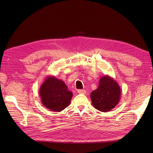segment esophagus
I'll list each match as a JSON object with an SVG mask.
<instances>
[{
	"mask_svg": "<svg viewBox=\"0 0 153 153\" xmlns=\"http://www.w3.org/2000/svg\"><path fill=\"white\" fill-rule=\"evenodd\" d=\"M78 93L85 94L86 93V91H85V90H84V89H80V90H78Z\"/></svg>",
	"mask_w": 153,
	"mask_h": 153,
	"instance_id": "1",
	"label": "esophagus"
}]
</instances>
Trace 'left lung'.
Returning a JSON list of instances; mask_svg holds the SVG:
<instances>
[{
	"label": "left lung",
	"mask_w": 153,
	"mask_h": 153,
	"mask_svg": "<svg viewBox=\"0 0 153 153\" xmlns=\"http://www.w3.org/2000/svg\"><path fill=\"white\" fill-rule=\"evenodd\" d=\"M91 99L95 108L108 112L119 103L121 88L112 77L105 75L100 78L98 87L91 93Z\"/></svg>",
	"instance_id": "8db88e82"
}]
</instances>
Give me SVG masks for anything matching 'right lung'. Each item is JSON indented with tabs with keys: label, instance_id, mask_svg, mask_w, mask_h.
Wrapping results in <instances>:
<instances>
[{
	"label": "right lung",
	"instance_id": "obj_1",
	"mask_svg": "<svg viewBox=\"0 0 153 153\" xmlns=\"http://www.w3.org/2000/svg\"><path fill=\"white\" fill-rule=\"evenodd\" d=\"M39 94L41 103L54 112H61L71 103L73 92L62 80L48 75L41 84Z\"/></svg>",
	"mask_w": 153,
	"mask_h": 153
}]
</instances>
